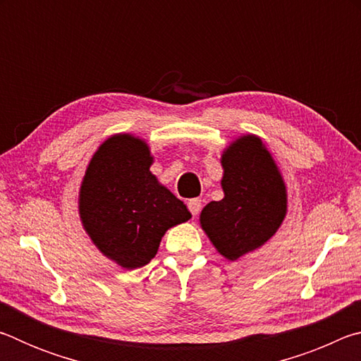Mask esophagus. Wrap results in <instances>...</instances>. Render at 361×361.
<instances>
[{"label":"esophagus","instance_id":"1","mask_svg":"<svg viewBox=\"0 0 361 361\" xmlns=\"http://www.w3.org/2000/svg\"><path fill=\"white\" fill-rule=\"evenodd\" d=\"M188 209L195 216L200 212V209H202V202H200V199H191L188 202Z\"/></svg>","mask_w":361,"mask_h":361}]
</instances>
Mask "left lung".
Masks as SVG:
<instances>
[{
    "instance_id": "8db88e82",
    "label": "left lung",
    "mask_w": 361,
    "mask_h": 361,
    "mask_svg": "<svg viewBox=\"0 0 361 361\" xmlns=\"http://www.w3.org/2000/svg\"><path fill=\"white\" fill-rule=\"evenodd\" d=\"M224 197L200 212V226L226 259L259 248L282 226L288 209L283 176L262 140L235 138L221 154Z\"/></svg>"
}]
</instances>
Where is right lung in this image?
<instances>
[{"mask_svg": "<svg viewBox=\"0 0 361 361\" xmlns=\"http://www.w3.org/2000/svg\"><path fill=\"white\" fill-rule=\"evenodd\" d=\"M149 146L130 133L105 140L79 188V218L100 252L124 269L154 258L166 232L191 218L178 197L151 173Z\"/></svg>", "mask_w": 361, "mask_h": 361, "instance_id": "right-lung-1", "label": "right lung"}]
</instances>
